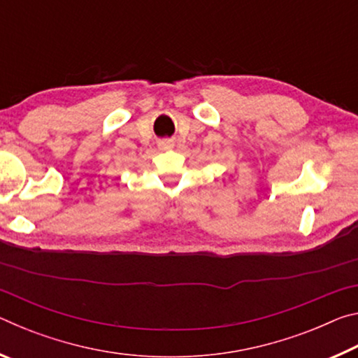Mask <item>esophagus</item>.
<instances>
[{
    "label": "esophagus",
    "instance_id": "obj_1",
    "mask_svg": "<svg viewBox=\"0 0 358 358\" xmlns=\"http://www.w3.org/2000/svg\"><path fill=\"white\" fill-rule=\"evenodd\" d=\"M159 147L162 150H169V148L173 147V142L172 141H162V142H159Z\"/></svg>",
    "mask_w": 358,
    "mask_h": 358
}]
</instances>
